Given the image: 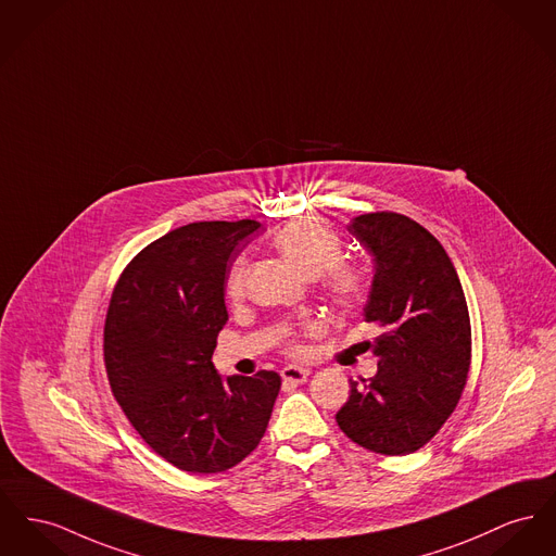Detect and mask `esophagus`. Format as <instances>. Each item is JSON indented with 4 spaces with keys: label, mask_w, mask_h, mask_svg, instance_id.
Wrapping results in <instances>:
<instances>
[{
    "label": "esophagus",
    "mask_w": 556,
    "mask_h": 556,
    "mask_svg": "<svg viewBox=\"0 0 556 556\" xmlns=\"http://www.w3.org/2000/svg\"><path fill=\"white\" fill-rule=\"evenodd\" d=\"M308 374H311V371H308L306 367H298V365H288V367L281 369V378H283V382L290 384V387H298V384L306 382Z\"/></svg>",
    "instance_id": "obj_1"
}]
</instances>
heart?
Wrapping results in <instances>:
<instances>
[{
	"instance_id": "heart-1",
	"label": "heart",
	"mask_w": 556,
	"mask_h": 556,
	"mask_svg": "<svg viewBox=\"0 0 556 556\" xmlns=\"http://www.w3.org/2000/svg\"><path fill=\"white\" fill-rule=\"evenodd\" d=\"M270 243L286 261L306 277H321V286L333 306L351 311L359 306L367 294V277L359 266L342 261V241L333 230L313 216H302L286 223L273 232ZM225 294L237 300L243 294V262L237 261L227 275ZM292 336L290 329L283 331Z\"/></svg>"
}]
</instances>
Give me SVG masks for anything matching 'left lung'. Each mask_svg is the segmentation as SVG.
<instances>
[{"label":"left lung","mask_w":556,"mask_h":556,"mask_svg":"<svg viewBox=\"0 0 556 556\" xmlns=\"http://www.w3.org/2000/svg\"><path fill=\"white\" fill-rule=\"evenodd\" d=\"M349 232L374 258L363 317L380 329L371 351L378 371L351 380L336 414L361 447L405 456L426 445L456 409L470 369V317L454 262L416 220L374 212Z\"/></svg>","instance_id":"obj_1"}]
</instances>
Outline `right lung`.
I'll list each match as a JSON object with an SVG mask.
<instances>
[{
    "mask_svg": "<svg viewBox=\"0 0 556 556\" xmlns=\"http://www.w3.org/2000/svg\"><path fill=\"white\" fill-rule=\"evenodd\" d=\"M256 220L191 223L149 243L122 273L104 321L111 391L136 432L180 470L212 475L250 456L281 378H223L212 355L227 324L225 283Z\"/></svg>",
    "mask_w": 556,
    "mask_h": 556,
    "instance_id": "add662e5",
    "label": "right lung"
}]
</instances>
